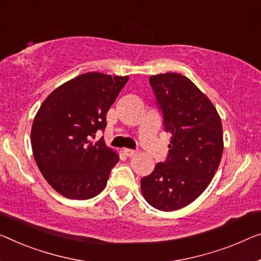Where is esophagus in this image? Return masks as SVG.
Wrapping results in <instances>:
<instances>
[{
    "label": "esophagus",
    "instance_id": "1",
    "mask_svg": "<svg viewBox=\"0 0 261 261\" xmlns=\"http://www.w3.org/2000/svg\"><path fill=\"white\" fill-rule=\"evenodd\" d=\"M123 152L126 155V157H132V155H135L136 153H137L135 150H130V149H123Z\"/></svg>",
    "mask_w": 261,
    "mask_h": 261
}]
</instances>
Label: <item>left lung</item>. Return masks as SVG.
<instances>
[{
  "instance_id": "8db88e82",
  "label": "left lung",
  "mask_w": 261,
  "mask_h": 261,
  "mask_svg": "<svg viewBox=\"0 0 261 261\" xmlns=\"http://www.w3.org/2000/svg\"><path fill=\"white\" fill-rule=\"evenodd\" d=\"M158 106L171 134L169 155L142 178L143 197L161 211L191 204L210 185L224 150L223 125L217 109L188 77L166 72L150 77Z\"/></svg>"
}]
</instances>
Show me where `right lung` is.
I'll use <instances>...</instances> for the list:
<instances>
[{"label":"right lung","instance_id":"obj_1","mask_svg":"<svg viewBox=\"0 0 261 261\" xmlns=\"http://www.w3.org/2000/svg\"><path fill=\"white\" fill-rule=\"evenodd\" d=\"M129 76L87 72L65 82L44 99L31 126L35 162L49 185L69 199L96 197L107 186L119 155L100 138L107 114Z\"/></svg>","mask_w":261,"mask_h":261}]
</instances>
